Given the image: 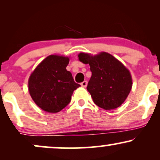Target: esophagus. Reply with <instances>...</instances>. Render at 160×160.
<instances>
[{
  "mask_svg": "<svg viewBox=\"0 0 160 160\" xmlns=\"http://www.w3.org/2000/svg\"><path fill=\"white\" fill-rule=\"evenodd\" d=\"M81 86H82V87H86V86H87V81L86 80H84L83 82H81Z\"/></svg>",
  "mask_w": 160,
  "mask_h": 160,
  "instance_id": "34e87169",
  "label": "esophagus"
}]
</instances>
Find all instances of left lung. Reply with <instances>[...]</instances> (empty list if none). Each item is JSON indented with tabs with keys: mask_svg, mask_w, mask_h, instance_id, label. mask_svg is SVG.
<instances>
[{
	"mask_svg": "<svg viewBox=\"0 0 160 160\" xmlns=\"http://www.w3.org/2000/svg\"><path fill=\"white\" fill-rule=\"evenodd\" d=\"M79 60L90 66L92 77L87 90L94 103L104 110H113L125 102L131 91L132 80L129 71L109 53L95 56L84 52Z\"/></svg>",
	"mask_w": 160,
	"mask_h": 160,
	"instance_id": "obj_1",
	"label": "left lung"
}]
</instances>
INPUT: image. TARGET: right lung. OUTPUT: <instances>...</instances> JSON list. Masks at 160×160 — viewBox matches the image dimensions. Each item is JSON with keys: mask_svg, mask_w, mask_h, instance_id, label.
<instances>
[{"mask_svg": "<svg viewBox=\"0 0 160 160\" xmlns=\"http://www.w3.org/2000/svg\"><path fill=\"white\" fill-rule=\"evenodd\" d=\"M68 57L51 55L37 66L28 80V91L35 104L43 111L57 113L70 103L80 84L66 70Z\"/></svg>", "mask_w": 160, "mask_h": 160, "instance_id": "right-lung-1", "label": "right lung"}]
</instances>
